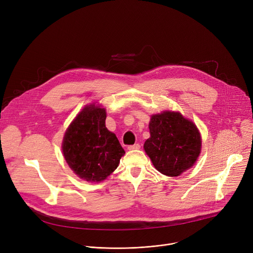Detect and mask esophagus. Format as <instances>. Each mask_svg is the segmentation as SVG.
<instances>
[{
    "instance_id": "obj_1",
    "label": "esophagus",
    "mask_w": 253,
    "mask_h": 253,
    "mask_svg": "<svg viewBox=\"0 0 253 253\" xmlns=\"http://www.w3.org/2000/svg\"><path fill=\"white\" fill-rule=\"evenodd\" d=\"M140 148V144H134V145L128 146V150H137Z\"/></svg>"
}]
</instances>
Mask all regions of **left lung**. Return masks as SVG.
Instances as JSON below:
<instances>
[{
  "instance_id": "obj_1",
  "label": "left lung",
  "mask_w": 253,
  "mask_h": 253,
  "mask_svg": "<svg viewBox=\"0 0 253 253\" xmlns=\"http://www.w3.org/2000/svg\"><path fill=\"white\" fill-rule=\"evenodd\" d=\"M149 130L144 150L160 173L176 177L193 166L201 151V136L192 121L179 112L164 111L151 116Z\"/></svg>"
}]
</instances>
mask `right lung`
Segmentation results:
<instances>
[{"mask_svg":"<svg viewBox=\"0 0 253 253\" xmlns=\"http://www.w3.org/2000/svg\"><path fill=\"white\" fill-rule=\"evenodd\" d=\"M106 110L91 104L68 127L62 144L66 162L81 179L100 182L119 165L124 149L106 128Z\"/></svg>","mask_w":253,"mask_h":253,"instance_id":"1","label":"right lung"}]
</instances>
